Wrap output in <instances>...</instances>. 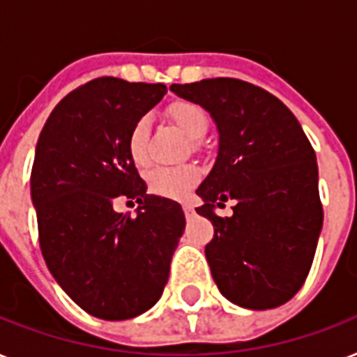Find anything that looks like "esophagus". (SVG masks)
<instances>
[{"mask_svg":"<svg viewBox=\"0 0 357 357\" xmlns=\"http://www.w3.org/2000/svg\"><path fill=\"white\" fill-rule=\"evenodd\" d=\"M183 213H185V217H187V218H192L196 215L195 207L189 206V204H185V206H183Z\"/></svg>","mask_w":357,"mask_h":357,"instance_id":"34e87169","label":"esophagus"}]
</instances>
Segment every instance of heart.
Here are the masks:
<instances>
[{
	"label": "heart",
	"instance_id": "b5f03b06",
	"mask_svg": "<svg viewBox=\"0 0 357 357\" xmlns=\"http://www.w3.org/2000/svg\"><path fill=\"white\" fill-rule=\"evenodd\" d=\"M168 114L179 126L190 139H202L207 131L209 120H207L206 111L198 107L196 103L178 102L168 109ZM148 133H150V122L148 119H139L133 123L128 137V151L131 161L137 167H146L150 162V153H148ZM200 179V170L192 165H183V167H159L153 168L148 174V189L150 192L162 198H172V200H181L187 198L190 189L198 183Z\"/></svg>",
	"mask_w": 357,
	"mask_h": 357
}]
</instances>
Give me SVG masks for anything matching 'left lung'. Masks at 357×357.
<instances>
[{"label":"left lung","instance_id":"obj_1","mask_svg":"<svg viewBox=\"0 0 357 357\" xmlns=\"http://www.w3.org/2000/svg\"><path fill=\"white\" fill-rule=\"evenodd\" d=\"M218 129V155L196 190V213L215 228L206 246L218 291L248 310H272L298 293L322 229L315 151L296 116L271 92L234 77L172 85ZM235 199L234 215L214 207Z\"/></svg>","mask_w":357,"mask_h":357}]
</instances>
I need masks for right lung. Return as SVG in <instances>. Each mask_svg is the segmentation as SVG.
<instances>
[{
	"mask_svg": "<svg viewBox=\"0 0 357 357\" xmlns=\"http://www.w3.org/2000/svg\"><path fill=\"white\" fill-rule=\"evenodd\" d=\"M167 94L161 83L98 77L72 91L40 131L31 200L47 268L86 313L123 321L161 298L185 229L178 202L146 195L128 151L133 123ZM137 201L135 218L114 211Z\"/></svg>",
	"mask_w": 357,
	"mask_h": 357,
	"instance_id": "add662e5",
	"label": "right lung"
}]
</instances>
